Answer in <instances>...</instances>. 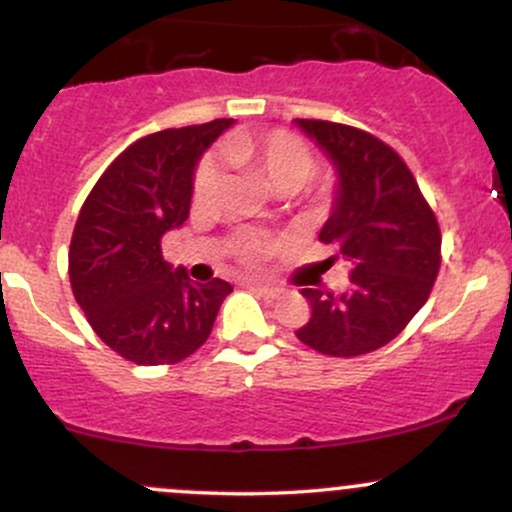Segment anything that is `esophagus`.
I'll return each mask as SVG.
<instances>
[{"instance_id": "esophagus-1", "label": "esophagus", "mask_w": 512, "mask_h": 512, "mask_svg": "<svg viewBox=\"0 0 512 512\" xmlns=\"http://www.w3.org/2000/svg\"><path fill=\"white\" fill-rule=\"evenodd\" d=\"M248 289L257 291L264 298H276V296H279V289H276V286H264V284H257V281H248Z\"/></svg>"}]
</instances>
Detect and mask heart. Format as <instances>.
<instances>
[{
  "mask_svg": "<svg viewBox=\"0 0 512 512\" xmlns=\"http://www.w3.org/2000/svg\"><path fill=\"white\" fill-rule=\"evenodd\" d=\"M221 156L228 166L248 170L276 195H291L301 190L313 173V151L298 134L286 129H272L262 134H238L221 146ZM221 185V170L214 161H204L195 175V202L209 204ZM276 240L260 231H240L233 238V250L245 264H262L274 255Z\"/></svg>",
  "mask_w": 512,
  "mask_h": 512,
  "instance_id": "b5f03b06",
  "label": "heart"
}]
</instances>
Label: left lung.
<instances>
[{"mask_svg":"<svg viewBox=\"0 0 512 512\" xmlns=\"http://www.w3.org/2000/svg\"><path fill=\"white\" fill-rule=\"evenodd\" d=\"M332 163V214L322 243L354 264L344 293L303 289L310 320L296 337L327 356H361L397 337L428 301L440 267V228L407 163L373 134L293 120Z\"/></svg>","mask_w":512,"mask_h":512,"instance_id":"left-lung-1","label":"left lung"}]
</instances>
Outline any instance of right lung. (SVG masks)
<instances>
[{
  "instance_id": "add662e5",
  "label": "right lung",
  "mask_w": 512,
  "mask_h": 512,
  "mask_svg": "<svg viewBox=\"0 0 512 512\" xmlns=\"http://www.w3.org/2000/svg\"><path fill=\"white\" fill-rule=\"evenodd\" d=\"M236 120L163 129L110 163L76 219L69 281L88 325L139 366L178 363L207 342L233 286L197 284L163 260L161 240L187 221L204 151Z\"/></svg>"
}]
</instances>
